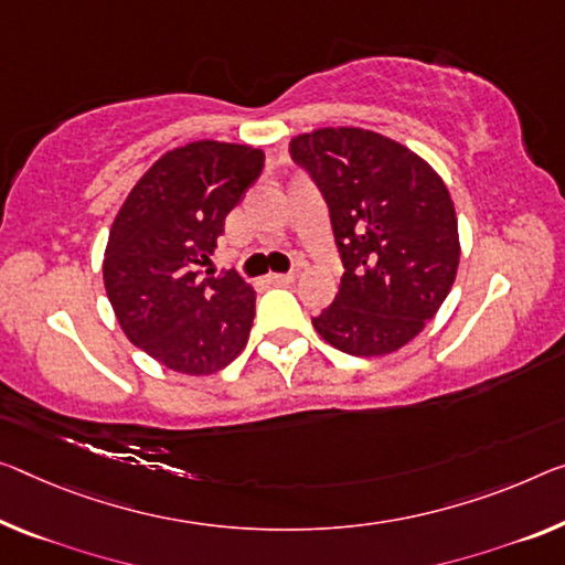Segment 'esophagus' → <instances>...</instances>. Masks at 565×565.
<instances>
[{
	"label": "esophagus",
	"instance_id": "esophagus-1",
	"mask_svg": "<svg viewBox=\"0 0 565 565\" xmlns=\"http://www.w3.org/2000/svg\"><path fill=\"white\" fill-rule=\"evenodd\" d=\"M267 282H270V285H290V282H295V273H273V275H267Z\"/></svg>",
	"mask_w": 565,
	"mask_h": 565
}]
</instances>
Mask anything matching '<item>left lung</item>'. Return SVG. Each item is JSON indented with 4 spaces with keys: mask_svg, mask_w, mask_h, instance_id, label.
<instances>
[{
    "mask_svg": "<svg viewBox=\"0 0 565 565\" xmlns=\"http://www.w3.org/2000/svg\"><path fill=\"white\" fill-rule=\"evenodd\" d=\"M331 212L343 277L312 326L333 349L384 355L419 335L452 290L459 234L452 196L427 161L363 128L290 141Z\"/></svg>",
    "mask_w": 565,
    "mask_h": 565,
    "instance_id": "8db88e82",
    "label": "left lung"
}]
</instances>
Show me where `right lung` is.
Instances as JSON below:
<instances>
[{
  "label": "right lung",
  "mask_w": 565,
  "mask_h": 565,
  "mask_svg": "<svg viewBox=\"0 0 565 565\" xmlns=\"http://www.w3.org/2000/svg\"><path fill=\"white\" fill-rule=\"evenodd\" d=\"M263 167L253 146H179L138 179L113 220L103 259L108 300L128 341L161 366L210 376L247 345L253 285L202 267Z\"/></svg>",
  "instance_id": "right-lung-1"
}]
</instances>
